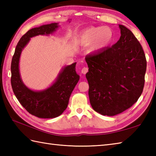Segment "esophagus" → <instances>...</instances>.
<instances>
[{"mask_svg": "<svg viewBox=\"0 0 156 156\" xmlns=\"http://www.w3.org/2000/svg\"><path fill=\"white\" fill-rule=\"evenodd\" d=\"M88 72V67H84L82 69V73L83 74H87V73Z\"/></svg>", "mask_w": 156, "mask_h": 156, "instance_id": "obj_1", "label": "esophagus"}]
</instances>
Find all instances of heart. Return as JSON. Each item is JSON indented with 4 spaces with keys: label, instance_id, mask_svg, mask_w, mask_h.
<instances>
[{
    "label": "heart",
    "instance_id": "obj_1",
    "mask_svg": "<svg viewBox=\"0 0 156 156\" xmlns=\"http://www.w3.org/2000/svg\"><path fill=\"white\" fill-rule=\"evenodd\" d=\"M112 36V31L108 27H90L81 33L79 41L84 45L91 44L90 51H97L108 44L111 40Z\"/></svg>",
    "mask_w": 156,
    "mask_h": 156
}]
</instances>
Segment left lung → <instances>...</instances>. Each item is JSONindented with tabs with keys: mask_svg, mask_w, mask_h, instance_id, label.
I'll list each match as a JSON object with an SVG mask.
<instances>
[{
	"mask_svg": "<svg viewBox=\"0 0 156 156\" xmlns=\"http://www.w3.org/2000/svg\"><path fill=\"white\" fill-rule=\"evenodd\" d=\"M121 37L115 44L86 56V77L92 108L102 115L114 116L130 108L144 90L147 61L133 33L119 25Z\"/></svg>",
	"mask_w": 156,
	"mask_h": 156,
	"instance_id": "obj_1",
	"label": "left lung"
}]
</instances>
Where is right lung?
I'll return each mask as SVG.
<instances>
[{
    "label": "right lung",
    "mask_w": 156,
    "mask_h": 156,
    "mask_svg": "<svg viewBox=\"0 0 156 156\" xmlns=\"http://www.w3.org/2000/svg\"><path fill=\"white\" fill-rule=\"evenodd\" d=\"M58 27V23H54L29 30L20 39L12 58L11 82L13 92L27 111L39 118H55L62 115L67 108L69 97L80 79L76 72V63H74L63 68L56 81L45 90H31L21 80L19 63L22 49L31 37L52 34Z\"/></svg>",
    "instance_id": "right-lung-1"
}]
</instances>
